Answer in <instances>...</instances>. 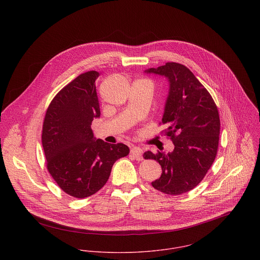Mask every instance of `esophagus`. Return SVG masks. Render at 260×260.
<instances>
[{"instance_id": "esophagus-1", "label": "esophagus", "mask_w": 260, "mask_h": 260, "mask_svg": "<svg viewBox=\"0 0 260 260\" xmlns=\"http://www.w3.org/2000/svg\"><path fill=\"white\" fill-rule=\"evenodd\" d=\"M130 154L131 156L136 159L137 161H141L143 159V155H142V150L139 147H131L130 150Z\"/></svg>"}]
</instances>
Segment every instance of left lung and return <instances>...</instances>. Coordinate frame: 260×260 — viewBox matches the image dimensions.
<instances>
[{
	"label": "left lung",
	"mask_w": 260,
	"mask_h": 260,
	"mask_svg": "<svg viewBox=\"0 0 260 260\" xmlns=\"http://www.w3.org/2000/svg\"><path fill=\"white\" fill-rule=\"evenodd\" d=\"M144 73L168 81L162 124L174 144L173 151L167 154L144 153L145 159L156 160L162 168L161 176L151 184L165 194H183L201 182L216 157L220 131L218 110L208 91L184 65L166 63Z\"/></svg>",
	"instance_id": "1"
}]
</instances>
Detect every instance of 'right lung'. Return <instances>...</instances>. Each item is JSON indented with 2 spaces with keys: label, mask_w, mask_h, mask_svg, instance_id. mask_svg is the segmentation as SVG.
I'll use <instances>...</instances> for the list:
<instances>
[{
  "label": "right lung",
  "mask_w": 260,
  "mask_h": 260,
  "mask_svg": "<svg viewBox=\"0 0 260 260\" xmlns=\"http://www.w3.org/2000/svg\"><path fill=\"white\" fill-rule=\"evenodd\" d=\"M96 71L79 75L52 100L46 112L42 144L47 168L60 188L76 198L95 194L106 184L113 164L129 154L125 144L94 137L91 124L101 113Z\"/></svg>",
  "instance_id": "add662e5"
}]
</instances>
